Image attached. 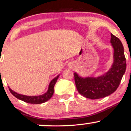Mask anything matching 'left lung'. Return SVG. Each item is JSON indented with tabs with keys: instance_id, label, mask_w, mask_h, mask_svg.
Returning a JSON list of instances; mask_svg holds the SVG:
<instances>
[{
	"instance_id": "left-lung-1",
	"label": "left lung",
	"mask_w": 131,
	"mask_h": 131,
	"mask_svg": "<svg viewBox=\"0 0 131 131\" xmlns=\"http://www.w3.org/2000/svg\"><path fill=\"white\" fill-rule=\"evenodd\" d=\"M111 42L114 50V62L107 73L96 78H81L74 73L77 90L85 98L96 100L106 97L114 93L120 85L126 69L124 48L120 40L112 33Z\"/></svg>"
}]
</instances>
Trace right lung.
I'll return each mask as SVG.
<instances>
[{"label": "right lung", "instance_id": "right-lung-1", "mask_svg": "<svg viewBox=\"0 0 131 131\" xmlns=\"http://www.w3.org/2000/svg\"><path fill=\"white\" fill-rule=\"evenodd\" d=\"M59 77V75H58L57 77L53 78L51 81L49 86H48L47 92L42 95H39V96H27V95L19 94V93H16L13 90H11L10 88H9V90L13 95H14L17 99L25 101L27 103H30V104H41V103L46 102L51 98L53 93H54V86Z\"/></svg>", "mask_w": 131, "mask_h": 131}]
</instances>
